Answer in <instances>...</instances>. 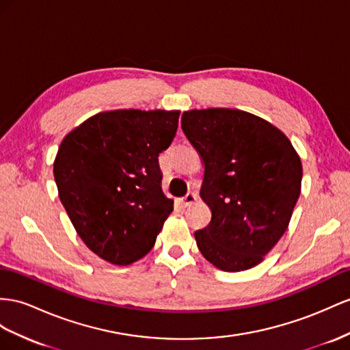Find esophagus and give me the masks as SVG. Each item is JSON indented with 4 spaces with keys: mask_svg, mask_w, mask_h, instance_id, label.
I'll use <instances>...</instances> for the list:
<instances>
[{
    "mask_svg": "<svg viewBox=\"0 0 350 350\" xmlns=\"http://www.w3.org/2000/svg\"><path fill=\"white\" fill-rule=\"evenodd\" d=\"M196 198H198V195L195 192H187L182 198V205L183 207H189V205H192L196 201Z\"/></svg>",
    "mask_w": 350,
    "mask_h": 350,
    "instance_id": "obj_1",
    "label": "esophagus"
}]
</instances>
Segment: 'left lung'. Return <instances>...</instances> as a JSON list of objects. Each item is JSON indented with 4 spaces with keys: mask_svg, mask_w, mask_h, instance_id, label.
Returning a JSON list of instances; mask_svg holds the SVG:
<instances>
[{
    "mask_svg": "<svg viewBox=\"0 0 350 350\" xmlns=\"http://www.w3.org/2000/svg\"><path fill=\"white\" fill-rule=\"evenodd\" d=\"M182 130L205 165L201 198L211 210L196 245L225 272L263 260L288 228L301 187V161L263 118L213 107L183 112Z\"/></svg>",
    "mask_w": 350,
    "mask_h": 350,
    "instance_id": "left-lung-1",
    "label": "left lung"
}]
</instances>
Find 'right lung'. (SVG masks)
I'll return each mask as SVG.
<instances>
[{
  "label": "right lung",
  "mask_w": 350,
  "mask_h": 350,
  "mask_svg": "<svg viewBox=\"0 0 350 350\" xmlns=\"http://www.w3.org/2000/svg\"><path fill=\"white\" fill-rule=\"evenodd\" d=\"M178 111L118 109L84 121L55 159L59 198L79 238L112 265L146 256L173 211L158 155L176 136Z\"/></svg>",
  "instance_id": "add662e5"
}]
</instances>
